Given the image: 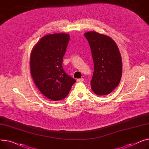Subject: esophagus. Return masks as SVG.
Wrapping results in <instances>:
<instances>
[{"instance_id":"34e87169","label":"esophagus","mask_w":149,"mask_h":149,"mask_svg":"<svg viewBox=\"0 0 149 149\" xmlns=\"http://www.w3.org/2000/svg\"><path fill=\"white\" fill-rule=\"evenodd\" d=\"M84 81V78H81V79H77V82H83Z\"/></svg>"}]
</instances>
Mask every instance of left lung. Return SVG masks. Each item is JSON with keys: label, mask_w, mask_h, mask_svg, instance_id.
<instances>
[{"label": "left lung", "mask_w": 149, "mask_h": 149, "mask_svg": "<svg viewBox=\"0 0 149 149\" xmlns=\"http://www.w3.org/2000/svg\"><path fill=\"white\" fill-rule=\"evenodd\" d=\"M91 50L94 73L91 89L98 95L109 94L118 85L122 75V60L116 42L95 31L84 33Z\"/></svg>", "instance_id": "obj_1"}]
</instances>
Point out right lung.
Instances as JSON below:
<instances>
[{
    "label": "right lung",
    "instance_id": "add662e5",
    "mask_svg": "<svg viewBox=\"0 0 149 149\" xmlns=\"http://www.w3.org/2000/svg\"><path fill=\"white\" fill-rule=\"evenodd\" d=\"M69 40L68 33L46 35L31 54L30 70L34 83L44 95L54 101L64 99L76 82L63 68Z\"/></svg>",
    "mask_w": 149,
    "mask_h": 149
}]
</instances>
